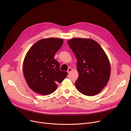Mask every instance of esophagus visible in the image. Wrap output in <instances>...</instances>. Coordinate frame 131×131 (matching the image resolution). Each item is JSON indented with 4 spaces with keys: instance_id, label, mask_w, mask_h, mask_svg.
I'll return each instance as SVG.
<instances>
[{
    "instance_id": "1",
    "label": "esophagus",
    "mask_w": 131,
    "mask_h": 131,
    "mask_svg": "<svg viewBox=\"0 0 131 131\" xmlns=\"http://www.w3.org/2000/svg\"><path fill=\"white\" fill-rule=\"evenodd\" d=\"M71 71H72V68H68V70H67V72H68V73H70Z\"/></svg>"
}]
</instances>
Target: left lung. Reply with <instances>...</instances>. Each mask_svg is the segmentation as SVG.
Instances as JSON below:
<instances>
[{
  "label": "left lung",
  "instance_id": "obj_1",
  "mask_svg": "<svg viewBox=\"0 0 131 131\" xmlns=\"http://www.w3.org/2000/svg\"><path fill=\"white\" fill-rule=\"evenodd\" d=\"M68 44L77 60L79 77L75 85L86 96L95 95L107 84L110 75V65L106 54L95 41L73 38Z\"/></svg>",
  "mask_w": 131,
  "mask_h": 131
}]
</instances>
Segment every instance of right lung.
Returning a JSON list of instances; mask_svg holds the SVG:
<instances>
[{
	"label": "right lung",
	"instance_id": "add662e5",
	"mask_svg": "<svg viewBox=\"0 0 131 131\" xmlns=\"http://www.w3.org/2000/svg\"><path fill=\"white\" fill-rule=\"evenodd\" d=\"M63 39L50 38L36 42L27 52L23 63V72L29 87L41 95H49L57 89V83L66 77L60 70L54 55L62 47Z\"/></svg>",
	"mask_w": 131,
	"mask_h": 131
}]
</instances>
